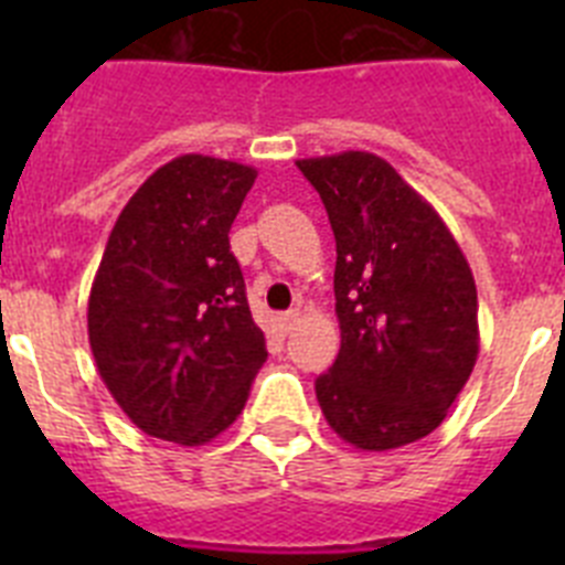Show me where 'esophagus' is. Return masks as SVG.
<instances>
[{
	"instance_id": "obj_1",
	"label": "esophagus",
	"mask_w": 565,
	"mask_h": 565,
	"mask_svg": "<svg viewBox=\"0 0 565 565\" xmlns=\"http://www.w3.org/2000/svg\"><path fill=\"white\" fill-rule=\"evenodd\" d=\"M277 322H279V331H282V333H291V328L297 326V322H299V311H286V313H279Z\"/></svg>"
}]
</instances>
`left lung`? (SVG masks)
I'll return each mask as SVG.
<instances>
[{"instance_id":"8db88e82","label":"left lung","mask_w":565,"mask_h":565,"mask_svg":"<svg viewBox=\"0 0 565 565\" xmlns=\"http://www.w3.org/2000/svg\"><path fill=\"white\" fill-rule=\"evenodd\" d=\"M337 237L342 344L317 379L342 441L382 452L430 436L478 359V294L436 209L373 152L297 161Z\"/></svg>"}]
</instances>
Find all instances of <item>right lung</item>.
<instances>
[{
    "instance_id": "1",
    "label": "right lung",
    "mask_w": 565,
    "mask_h": 565,
    "mask_svg": "<svg viewBox=\"0 0 565 565\" xmlns=\"http://www.w3.org/2000/svg\"><path fill=\"white\" fill-rule=\"evenodd\" d=\"M246 163L181 154L129 198L87 306L107 391L147 436L198 447L246 407L268 359L228 228L254 186Z\"/></svg>"
}]
</instances>
